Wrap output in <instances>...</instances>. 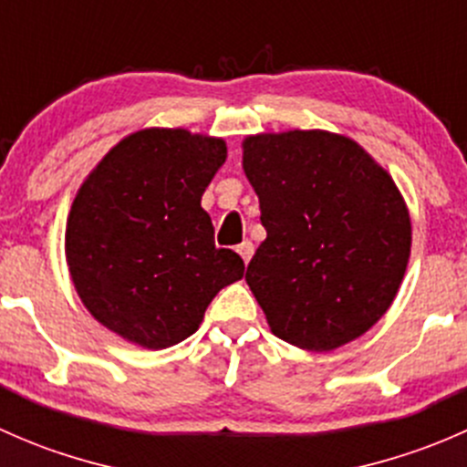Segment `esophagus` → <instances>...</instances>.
Returning <instances> with one entry per match:
<instances>
[{
  "label": "esophagus",
  "instance_id": "obj_1",
  "mask_svg": "<svg viewBox=\"0 0 467 467\" xmlns=\"http://www.w3.org/2000/svg\"><path fill=\"white\" fill-rule=\"evenodd\" d=\"M237 253H239V255H242V260L248 264V262H251L253 253H255V246H253V242H248V239H244V242L237 246Z\"/></svg>",
  "mask_w": 467,
  "mask_h": 467
}]
</instances>
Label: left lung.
Masks as SVG:
<instances>
[{"label": "left lung", "mask_w": 467, "mask_h": 467, "mask_svg": "<svg viewBox=\"0 0 467 467\" xmlns=\"http://www.w3.org/2000/svg\"><path fill=\"white\" fill-rule=\"evenodd\" d=\"M244 171L266 228L246 282L271 332L314 352L368 332L411 253L393 178L359 144L325 130L246 138Z\"/></svg>", "instance_id": "left-lung-1"}]
</instances>
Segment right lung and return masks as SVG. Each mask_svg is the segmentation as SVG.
I'll return each mask as SVG.
<instances>
[{
    "label": "right lung",
    "mask_w": 467,
    "mask_h": 467,
    "mask_svg": "<svg viewBox=\"0 0 467 467\" xmlns=\"http://www.w3.org/2000/svg\"><path fill=\"white\" fill-rule=\"evenodd\" d=\"M225 142L182 129L121 140L74 199L65 255L88 312L126 341L162 350L199 329L207 305L242 280L201 207Z\"/></svg>",
    "instance_id": "right-lung-1"
}]
</instances>
